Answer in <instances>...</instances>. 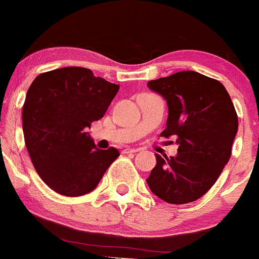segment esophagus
I'll return each mask as SVG.
<instances>
[{"mask_svg": "<svg viewBox=\"0 0 259 259\" xmlns=\"http://www.w3.org/2000/svg\"><path fill=\"white\" fill-rule=\"evenodd\" d=\"M137 149H132V148H125L124 150H123V153L124 154H134V153H136Z\"/></svg>", "mask_w": 259, "mask_h": 259, "instance_id": "esophagus-1", "label": "esophagus"}]
</instances>
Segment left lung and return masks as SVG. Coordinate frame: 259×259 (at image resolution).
<instances>
[{"mask_svg":"<svg viewBox=\"0 0 259 259\" xmlns=\"http://www.w3.org/2000/svg\"><path fill=\"white\" fill-rule=\"evenodd\" d=\"M168 106L161 136H176L178 154L162 158L146 183L168 203L182 205L202 197L230 161L237 134V114L223 84L196 71H180L148 81Z\"/></svg>","mask_w":259,"mask_h":259,"instance_id":"left-lung-1","label":"left lung"}]
</instances>
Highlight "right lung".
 <instances>
[{
	"instance_id": "obj_1",
	"label": "right lung",
	"mask_w": 259,
	"mask_h": 259,
	"mask_svg": "<svg viewBox=\"0 0 259 259\" xmlns=\"http://www.w3.org/2000/svg\"><path fill=\"white\" fill-rule=\"evenodd\" d=\"M119 85L89 68L63 67L40 74L23 105V134L35 170L57 193H89L119 157L115 148H96L88 128L100 120Z\"/></svg>"
}]
</instances>
